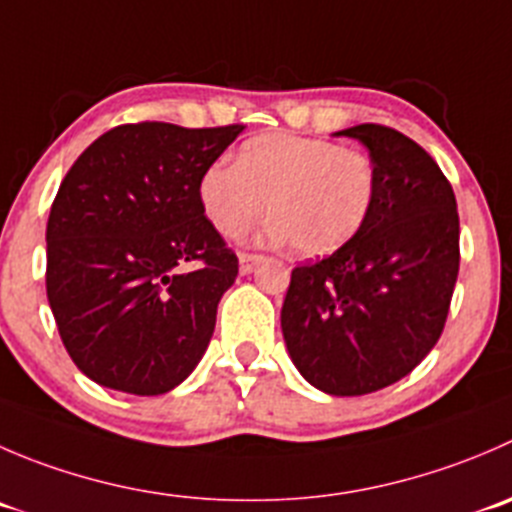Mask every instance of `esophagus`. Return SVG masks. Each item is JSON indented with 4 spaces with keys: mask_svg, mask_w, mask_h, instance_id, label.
<instances>
[{
    "mask_svg": "<svg viewBox=\"0 0 512 512\" xmlns=\"http://www.w3.org/2000/svg\"><path fill=\"white\" fill-rule=\"evenodd\" d=\"M262 260V255H252V252H242L240 255V272L242 275H250L252 270H255L257 262Z\"/></svg>",
    "mask_w": 512,
    "mask_h": 512,
    "instance_id": "obj_1",
    "label": "esophagus"
}]
</instances>
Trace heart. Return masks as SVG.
Segmentation results:
<instances>
[{
  "instance_id": "obj_1",
  "label": "heart",
  "mask_w": 512,
  "mask_h": 512,
  "mask_svg": "<svg viewBox=\"0 0 512 512\" xmlns=\"http://www.w3.org/2000/svg\"><path fill=\"white\" fill-rule=\"evenodd\" d=\"M375 190L367 152L290 132L252 137L237 165L215 162L200 182L202 207L222 235H245L270 210L267 240L292 242L307 257L347 245L370 217Z\"/></svg>"
}]
</instances>
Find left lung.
Returning a JSON list of instances; mask_svg holds the SVG:
<instances>
[{
  "instance_id": "1",
  "label": "left lung",
  "mask_w": 512,
  "mask_h": 512,
  "mask_svg": "<svg viewBox=\"0 0 512 512\" xmlns=\"http://www.w3.org/2000/svg\"><path fill=\"white\" fill-rule=\"evenodd\" d=\"M337 135L370 150L372 212L347 245L292 270L282 335L307 382L337 398L408 375L443 335L460 270L455 192L403 132L357 124Z\"/></svg>"
}]
</instances>
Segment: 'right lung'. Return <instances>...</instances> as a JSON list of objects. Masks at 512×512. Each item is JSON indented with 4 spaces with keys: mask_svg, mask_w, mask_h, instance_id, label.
Instances as JSON below:
<instances>
[{
    "mask_svg": "<svg viewBox=\"0 0 512 512\" xmlns=\"http://www.w3.org/2000/svg\"><path fill=\"white\" fill-rule=\"evenodd\" d=\"M240 132L119 124L64 175L47 222V297L89 380L162 395L205 355L240 262L205 217L200 182Z\"/></svg>",
    "mask_w": 512,
    "mask_h": 512,
    "instance_id": "1",
    "label": "right lung"
}]
</instances>
